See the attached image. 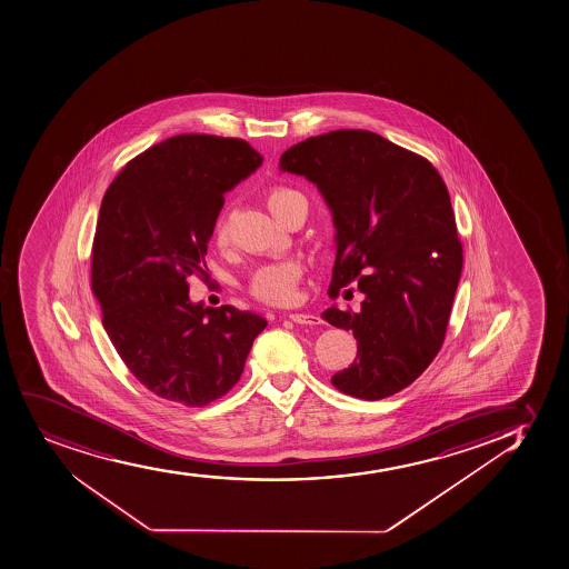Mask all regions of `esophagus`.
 I'll use <instances>...</instances> for the list:
<instances>
[{"instance_id":"1","label":"esophagus","mask_w":569,"mask_h":569,"mask_svg":"<svg viewBox=\"0 0 569 569\" xmlns=\"http://www.w3.org/2000/svg\"><path fill=\"white\" fill-rule=\"evenodd\" d=\"M289 319L297 325H319L321 318L313 316V313H289Z\"/></svg>"}]
</instances>
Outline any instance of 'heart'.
<instances>
[{
	"mask_svg": "<svg viewBox=\"0 0 569 569\" xmlns=\"http://www.w3.org/2000/svg\"><path fill=\"white\" fill-rule=\"evenodd\" d=\"M267 204H269L270 212L276 216V220L283 223L297 204H306V199L300 196L299 191L276 186L267 193ZM214 242L220 248L229 242V221H227L226 212H221L216 218ZM300 280H302V267L297 261L263 264L251 274L248 291L251 297H256L257 300L267 302V305H293Z\"/></svg>",
	"mask_w": 569,
	"mask_h": 569,
	"instance_id": "b5f03b06",
	"label": "heart"
}]
</instances>
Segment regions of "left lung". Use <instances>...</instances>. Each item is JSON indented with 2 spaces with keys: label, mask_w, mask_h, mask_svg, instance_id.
Instances as JSON below:
<instances>
[{
  "label": "left lung",
  "mask_w": 569,
  "mask_h": 569,
  "mask_svg": "<svg viewBox=\"0 0 569 569\" xmlns=\"http://www.w3.org/2000/svg\"><path fill=\"white\" fill-rule=\"evenodd\" d=\"M280 167L316 183L332 212L330 299L353 293V281L365 295L359 312L321 313L357 340V359L332 386L362 400L402 391L440 351L462 272L443 178L427 158L367 129L310 137L281 153Z\"/></svg>",
  "instance_id": "8db88e82"
}]
</instances>
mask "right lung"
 <instances>
[{"mask_svg": "<svg viewBox=\"0 0 569 569\" xmlns=\"http://www.w3.org/2000/svg\"><path fill=\"white\" fill-rule=\"evenodd\" d=\"M263 163L242 139L183 133L126 163L104 191L92 246L103 327L148 391L202 408L239 383L267 327L234 306L191 305L223 193Z\"/></svg>", "mask_w": 569, "mask_h": 569, "instance_id": "obj_1", "label": "right lung"}]
</instances>
